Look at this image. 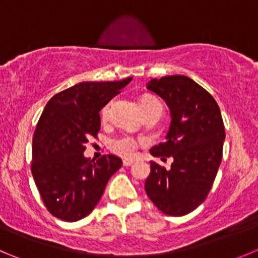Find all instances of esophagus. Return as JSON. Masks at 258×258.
<instances>
[{
  "instance_id": "obj_1",
  "label": "esophagus",
  "mask_w": 258,
  "mask_h": 258,
  "mask_svg": "<svg viewBox=\"0 0 258 258\" xmlns=\"http://www.w3.org/2000/svg\"><path fill=\"white\" fill-rule=\"evenodd\" d=\"M134 163H135V160H132V159H124L123 160L124 167H130V165H132Z\"/></svg>"
}]
</instances>
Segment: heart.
<instances>
[{
  "instance_id": "1",
  "label": "heart",
  "mask_w": 258,
  "mask_h": 258,
  "mask_svg": "<svg viewBox=\"0 0 258 258\" xmlns=\"http://www.w3.org/2000/svg\"><path fill=\"white\" fill-rule=\"evenodd\" d=\"M155 107H162V104L153 98V96H144L143 99H141V108L143 110L153 109ZM108 115V105L104 107L102 109V117L105 118ZM139 141L136 139L131 136H124L121 137V139H118V140L113 141L112 143V149L114 153H117L118 155L122 156H132L135 153H136L137 148H139Z\"/></svg>"
}]
</instances>
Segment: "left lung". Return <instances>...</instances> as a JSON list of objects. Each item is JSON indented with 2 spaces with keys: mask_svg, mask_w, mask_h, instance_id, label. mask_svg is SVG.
Masks as SVG:
<instances>
[{
  "mask_svg": "<svg viewBox=\"0 0 258 258\" xmlns=\"http://www.w3.org/2000/svg\"><path fill=\"white\" fill-rule=\"evenodd\" d=\"M148 89L167 103L170 126L153 156H172L169 170L150 162L145 191L154 205L170 216L194 211L205 201L223 156V118L213 96L184 75L153 79Z\"/></svg>",
  "mask_w": 258,
  "mask_h": 258,
  "instance_id": "obj_1",
  "label": "left lung"
}]
</instances>
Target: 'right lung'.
Segmentation results:
<instances>
[{
	"label": "right lung",
	"mask_w": 258,
	"mask_h": 258,
	"mask_svg": "<svg viewBox=\"0 0 258 258\" xmlns=\"http://www.w3.org/2000/svg\"><path fill=\"white\" fill-rule=\"evenodd\" d=\"M80 83L50 98L33 137L31 173L45 208L64 221L93 211L109 178L122 167L115 155H84L89 139L100 130V109L131 83Z\"/></svg>",
	"instance_id": "1"
}]
</instances>
